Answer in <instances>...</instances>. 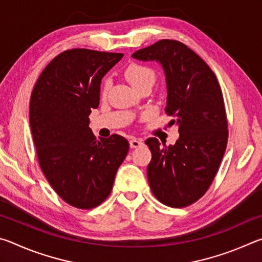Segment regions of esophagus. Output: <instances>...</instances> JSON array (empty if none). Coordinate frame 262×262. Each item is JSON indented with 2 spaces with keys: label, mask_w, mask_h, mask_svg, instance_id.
Masks as SVG:
<instances>
[{
  "label": "esophagus",
  "mask_w": 262,
  "mask_h": 262,
  "mask_svg": "<svg viewBox=\"0 0 262 262\" xmlns=\"http://www.w3.org/2000/svg\"><path fill=\"white\" fill-rule=\"evenodd\" d=\"M143 144V142H142V140H140V139H132L130 141H129V145H130V148H139V147H141V145Z\"/></svg>",
  "instance_id": "1"
}]
</instances>
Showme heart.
<instances>
[{
  "mask_svg": "<svg viewBox=\"0 0 262 262\" xmlns=\"http://www.w3.org/2000/svg\"><path fill=\"white\" fill-rule=\"evenodd\" d=\"M128 83L137 91L142 86L147 85V84H154L156 79V74H155L151 68L147 66L139 64V63H130L123 72ZM107 89V83H105L104 91Z\"/></svg>",
  "mask_w": 262,
  "mask_h": 262,
  "instance_id": "1",
  "label": "heart"
}]
</instances>
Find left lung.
<instances>
[{
    "label": "left lung",
    "mask_w": 262,
    "mask_h": 262,
    "mask_svg": "<svg viewBox=\"0 0 262 262\" xmlns=\"http://www.w3.org/2000/svg\"><path fill=\"white\" fill-rule=\"evenodd\" d=\"M156 61L166 82V107L178 126L176 144L145 141L152 158L147 173L158 201L173 208L198 201L209 188L224 156L228 121L220 84L212 70L183 42L163 39L132 55Z\"/></svg>",
    "instance_id": "left-lung-1"
}]
</instances>
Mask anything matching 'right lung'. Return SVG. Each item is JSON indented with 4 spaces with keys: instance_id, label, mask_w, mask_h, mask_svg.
Here are the masks:
<instances>
[{
    "instance_id": "add662e5",
    "label": "right lung",
    "mask_w": 262,
    "mask_h": 262,
    "mask_svg": "<svg viewBox=\"0 0 262 262\" xmlns=\"http://www.w3.org/2000/svg\"><path fill=\"white\" fill-rule=\"evenodd\" d=\"M121 53L66 51L43 69L30 99L39 164L61 199L91 209L108 196L129 143L118 134L97 141L89 115L99 105L101 79Z\"/></svg>"
}]
</instances>
